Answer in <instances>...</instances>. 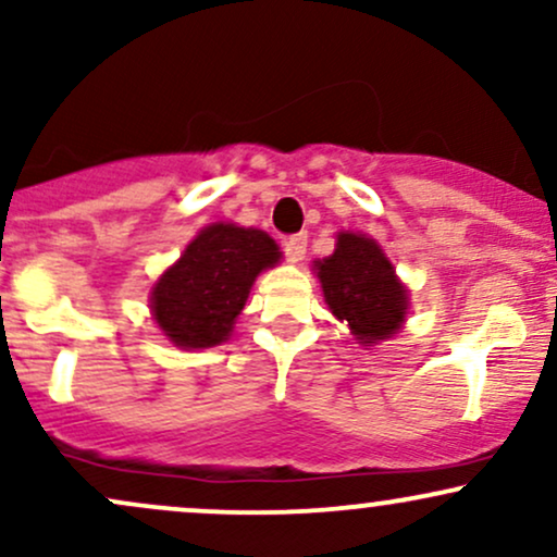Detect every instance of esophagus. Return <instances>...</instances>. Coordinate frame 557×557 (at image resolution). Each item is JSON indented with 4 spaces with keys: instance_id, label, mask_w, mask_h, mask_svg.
<instances>
[{
    "instance_id": "obj_1",
    "label": "esophagus",
    "mask_w": 557,
    "mask_h": 557,
    "mask_svg": "<svg viewBox=\"0 0 557 557\" xmlns=\"http://www.w3.org/2000/svg\"><path fill=\"white\" fill-rule=\"evenodd\" d=\"M306 243H309V235L306 233H298V235H290V238H285L283 248H285V257L290 261H300L306 253Z\"/></svg>"
}]
</instances>
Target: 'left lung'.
<instances>
[{"label": "left lung", "instance_id": "left-lung-1", "mask_svg": "<svg viewBox=\"0 0 557 557\" xmlns=\"http://www.w3.org/2000/svg\"><path fill=\"white\" fill-rule=\"evenodd\" d=\"M330 311L348 322L361 345L387 341L408 314V290L374 238L363 233L337 235L335 251L314 261Z\"/></svg>", "mask_w": 557, "mask_h": 557}]
</instances>
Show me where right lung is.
<instances>
[{"label": "right lung", "instance_id": "obj_1", "mask_svg": "<svg viewBox=\"0 0 557 557\" xmlns=\"http://www.w3.org/2000/svg\"><path fill=\"white\" fill-rule=\"evenodd\" d=\"M264 230L214 222L185 246L183 257L151 287V314L177 348L225 343L253 280L280 261Z\"/></svg>", "mask_w": 557, "mask_h": 557}]
</instances>
